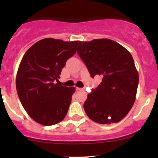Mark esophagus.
Masks as SVG:
<instances>
[{
    "mask_svg": "<svg viewBox=\"0 0 158 158\" xmlns=\"http://www.w3.org/2000/svg\"><path fill=\"white\" fill-rule=\"evenodd\" d=\"M77 90H81V91H83V90H85V88H77Z\"/></svg>",
    "mask_w": 158,
    "mask_h": 158,
    "instance_id": "34e87169",
    "label": "esophagus"
}]
</instances>
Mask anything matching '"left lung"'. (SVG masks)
Returning a JSON list of instances; mask_svg holds the SVG:
<instances>
[{
  "instance_id": "1",
  "label": "left lung",
  "mask_w": 158,
  "mask_h": 158,
  "mask_svg": "<svg viewBox=\"0 0 158 158\" xmlns=\"http://www.w3.org/2000/svg\"><path fill=\"white\" fill-rule=\"evenodd\" d=\"M77 54L90 76L103 77L84 103L86 114L94 122L110 124L120 122L133 106L139 74L130 52L109 39L80 42Z\"/></svg>"
}]
</instances>
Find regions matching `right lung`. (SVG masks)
Returning <instances> with one entry per match:
<instances>
[{"mask_svg": "<svg viewBox=\"0 0 158 158\" xmlns=\"http://www.w3.org/2000/svg\"><path fill=\"white\" fill-rule=\"evenodd\" d=\"M79 42L43 39L21 60L16 74L17 94L23 109L39 124L51 126L66 116L75 88L58 85L55 81L67 60L76 52Z\"/></svg>", "mask_w": 158, "mask_h": 158, "instance_id": "add662e5", "label": "right lung"}]
</instances>
